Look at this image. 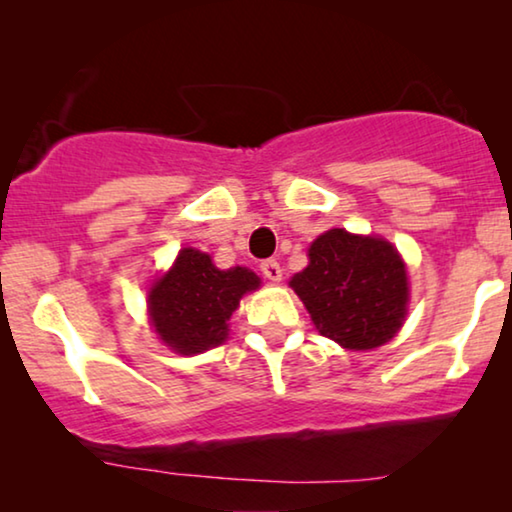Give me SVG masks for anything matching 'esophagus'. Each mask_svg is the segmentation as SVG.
<instances>
[{
  "label": "esophagus",
  "instance_id": "esophagus-1",
  "mask_svg": "<svg viewBox=\"0 0 512 512\" xmlns=\"http://www.w3.org/2000/svg\"><path fill=\"white\" fill-rule=\"evenodd\" d=\"M261 272L265 279H270V282H279L282 279V268H279V263L275 258H268V261L261 263Z\"/></svg>",
  "mask_w": 512,
  "mask_h": 512
}]
</instances>
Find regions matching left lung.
Wrapping results in <instances>:
<instances>
[{
    "label": "left lung",
    "mask_w": 512,
    "mask_h": 512,
    "mask_svg": "<svg viewBox=\"0 0 512 512\" xmlns=\"http://www.w3.org/2000/svg\"><path fill=\"white\" fill-rule=\"evenodd\" d=\"M293 291L324 338L347 349H373L405 321L408 277L398 251L380 237L333 228L310 247V265L291 279Z\"/></svg>",
    "instance_id": "obj_1"
}]
</instances>
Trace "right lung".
<instances>
[{
	"label": "right lung",
	"instance_id": "add662e5",
	"mask_svg": "<svg viewBox=\"0 0 512 512\" xmlns=\"http://www.w3.org/2000/svg\"><path fill=\"white\" fill-rule=\"evenodd\" d=\"M261 279L247 268L219 270L202 251L181 249L174 268L149 293V312L160 340L181 354L221 345L228 319Z\"/></svg>",
	"mask_w": 512,
	"mask_h": 512
}]
</instances>
